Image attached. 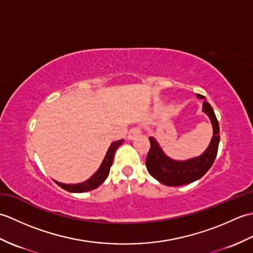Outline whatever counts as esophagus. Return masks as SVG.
<instances>
[{"instance_id": "obj_1", "label": "esophagus", "mask_w": 253, "mask_h": 253, "mask_svg": "<svg viewBox=\"0 0 253 253\" xmlns=\"http://www.w3.org/2000/svg\"><path fill=\"white\" fill-rule=\"evenodd\" d=\"M141 133V129L139 127H132L131 129L128 132V139H133L135 137H137L138 135H140Z\"/></svg>"}]
</instances>
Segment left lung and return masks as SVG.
Here are the masks:
<instances>
[{"mask_svg": "<svg viewBox=\"0 0 253 253\" xmlns=\"http://www.w3.org/2000/svg\"><path fill=\"white\" fill-rule=\"evenodd\" d=\"M198 98L204 99L201 94ZM203 112L210 117L213 125V137L209 148L202 155L188 161H174L166 157L159 143L152 137L149 138L150 150L146 159V166L150 175L166 186H182L190 184L211 169L216 158L219 143V126L212 106L203 101Z\"/></svg>", "mask_w": 253, "mask_h": 253, "instance_id": "1", "label": "left lung"}]
</instances>
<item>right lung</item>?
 Listing matches in <instances>:
<instances>
[{"label":"right lung","instance_id":"add662e5","mask_svg":"<svg viewBox=\"0 0 253 253\" xmlns=\"http://www.w3.org/2000/svg\"><path fill=\"white\" fill-rule=\"evenodd\" d=\"M122 143H123V139L122 140L113 142L111 144V147L109 148V150H107V153L105 155L103 162H102V164L100 166V169L96 170V173L88 180H85L84 182H82V184H76V185H66V184H62V182H58V181H55V182L61 188H63V189L71 191V192H85V191L95 189V188H98L102 184V182L106 179V177L109 176L110 169L113 164V159H114L115 151Z\"/></svg>","mask_w":253,"mask_h":253}]
</instances>
